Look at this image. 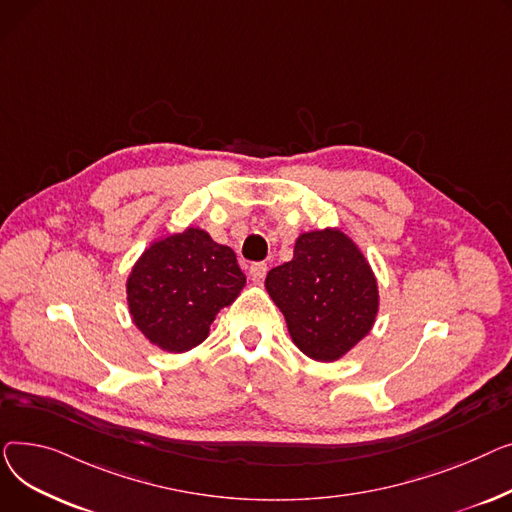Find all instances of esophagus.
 <instances>
[{
    "mask_svg": "<svg viewBox=\"0 0 512 512\" xmlns=\"http://www.w3.org/2000/svg\"><path fill=\"white\" fill-rule=\"evenodd\" d=\"M266 270H268V266H266L264 262H254V264L250 266V279H252L254 283H262V279L266 277Z\"/></svg>",
    "mask_w": 512,
    "mask_h": 512,
    "instance_id": "34e87169",
    "label": "esophagus"
}]
</instances>
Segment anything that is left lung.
<instances>
[{"mask_svg":"<svg viewBox=\"0 0 512 512\" xmlns=\"http://www.w3.org/2000/svg\"><path fill=\"white\" fill-rule=\"evenodd\" d=\"M264 287L291 341L316 362H337L366 339L380 308L374 270L341 227L299 233L293 258L268 270Z\"/></svg>","mask_w":512,"mask_h":512,"instance_id":"obj_1","label":"left lung"}]
</instances>
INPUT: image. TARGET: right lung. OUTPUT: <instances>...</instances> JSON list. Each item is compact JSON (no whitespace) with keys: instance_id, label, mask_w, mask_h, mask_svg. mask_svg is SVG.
Instances as JSON below:
<instances>
[{"instance_id":"add662e5","label":"right lung","mask_w":512,"mask_h":512,"mask_svg":"<svg viewBox=\"0 0 512 512\" xmlns=\"http://www.w3.org/2000/svg\"><path fill=\"white\" fill-rule=\"evenodd\" d=\"M244 285L235 252L208 231L186 227L150 242L134 262L128 310L150 345L186 353L208 337L221 308L231 306Z\"/></svg>"}]
</instances>
